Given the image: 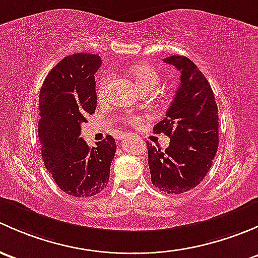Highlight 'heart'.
<instances>
[{
	"label": "heart",
	"mask_w": 258,
	"mask_h": 258,
	"mask_svg": "<svg viewBox=\"0 0 258 258\" xmlns=\"http://www.w3.org/2000/svg\"><path fill=\"white\" fill-rule=\"evenodd\" d=\"M133 77L135 79V83L139 86L140 89H143L144 92L148 90H155L156 87L159 86V82H160V77H159L158 72L154 68H151L150 66H144V64H138L135 66L134 70H133ZM108 83H109V77L105 76L104 78L100 81L99 86H98V97L103 98L105 94V90H107ZM125 120L129 124H139L142 123V118L134 115H128L125 118Z\"/></svg>",
	"instance_id": "b5f03b06"
}]
</instances>
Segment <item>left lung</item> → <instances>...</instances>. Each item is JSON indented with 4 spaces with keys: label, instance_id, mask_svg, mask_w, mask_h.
Returning a JSON list of instances; mask_svg holds the SVG:
<instances>
[{
    "label": "left lung",
    "instance_id": "obj_1",
    "mask_svg": "<svg viewBox=\"0 0 258 258\" xmlns=\"http://www.w3.org/2000/svg\"><path fill=\"white\" fill-rule=\"evenodd\" d=\"M164 62L181 74L180 87L156 134L170 138L165 150L148 144L151 182L160 191L182 194L196 187L209 172L219 148V113L214 92L198 66L184 55Z\"/></svg>",
    "mask_w": 258,
    "mask_h": 258
}]
</instances>
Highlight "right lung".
Segmentation results:
<instances>
[{
    "mask_svg": "<svg viewBox=\"0 0 258 258\" xmlns=\"http://www.w3.org/2000/svg\"><path fill=\"white\" fill-rule=\"evenodd\" d=\"M98 54L76 53L49 72L39 93L38 137L44 166L58 187L74 198H92L107 187L115 140L107 135L97 147L82 139L81 124L97 108Z\"/></svg>",
    "mask_w": 258,
    "mask_h": 258,
    "instance_id": "right-lung-1",
    "label": "right lung"
}]
</instances>
